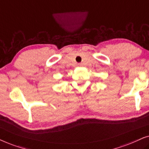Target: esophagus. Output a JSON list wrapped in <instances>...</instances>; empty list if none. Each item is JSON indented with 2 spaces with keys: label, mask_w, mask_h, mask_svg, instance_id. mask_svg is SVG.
<instances>
[{
  "label": "esophagus",
  "mask_w": 149,
  "mask_h": 149,
  "mask_svg": "<svg viewBox=\"0 0 149 149\" xmlns=\"http://www.w3.org/2000/svg\"><path fill=\"white\" fill-rule=\"evenodd\" d=\"M79 66H81V64H79Z\"/></svg>",
  "instance_id": "1"
}]
</instances>
